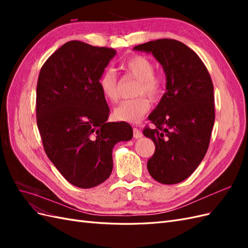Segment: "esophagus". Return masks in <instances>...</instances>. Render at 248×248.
<instances>
[{
	"label": "esophagus",
	"mask_w": 248,
	"mask_h": 248,
	"mask_svg": "<svg viewBox=\"0 0 248 248\" xmlns=\"http://www.w3.org/2000/svg\"><path fill=\"white\" fill-rule=\"evenodd\" d=\"M141 137H142L141 131L139 128H137V127H134V128H133V138L134 139H140Z\"/></svg>",
	"instance_id": "34e87169"
}]
</instances>
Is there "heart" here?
I'll list each match as a JSON object with an SVG mask.
<instances>
[{
	"instance_id": "heart-1",
	"label": "heart",
	"mask_w": 248,
	"mask_h": 248,
	"mask_svg": "<svg viewBox=\"0 0 248 248\" xmlns=\"http://www.w3.org/2000/svg\"><path fill=\"white\" fill-rule=\"evenodd\" d=\"M126 76L138 80L134 95L137 98L124 100L114 109V119L117 121L137 123L150 109V100H157L164 91L162 78L154 72V63L149 58L141 55H133L122 64ZM98 87L102 96L108 101L115 103L119 99L118 79L112 69H106L98 78Z\"/></svg>"
}]
</instances>
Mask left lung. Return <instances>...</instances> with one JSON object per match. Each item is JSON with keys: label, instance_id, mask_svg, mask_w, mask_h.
I'll return each instance as SVG.
<instances>
[{"label": "left lung", "instance_id": "obj_1", "mask_svg": "<svg viewBox=\"0 0 248 248\" xmlns=\"http://www.w3.org/2000/svg\"><path fill=\"white\" fill-rule=\"evenodd\" d=\"M133 48L152 52L167 76V92L149 116L155 129L142 130L155 145L149 174L162 184L180 183L196 170L210 144L215 120L211 77L196 52L178 40L157 39Z\"/></svg>", "mask_w": 248, "mask_h": 248}]
</instances>
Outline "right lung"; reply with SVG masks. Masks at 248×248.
<instances>
[{"label":"right lung","mask_w":248,"mask_h":248,"mask_svg":"<svg viewBox=\"0 0 248 248\" xmlns=\"http://www.w3.org/2000/svg\"><path fill=\"white\" fill-rule=\"evenodd\" d=\"M116 55L72 40L52 54L37 81L36 117L44 151L72 185L92 188L110 176L112 148L132 139L126 122H108L98 78Z\"/></svg>","instance_id":"obj_1"}]
</instances>
